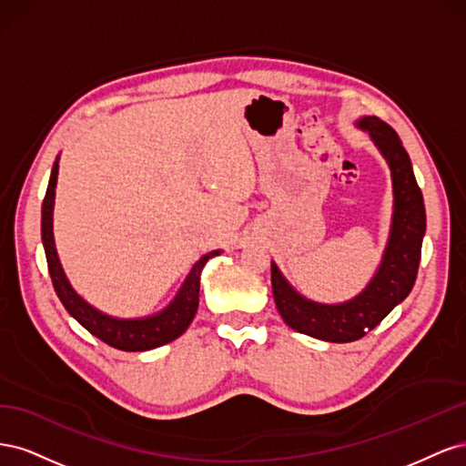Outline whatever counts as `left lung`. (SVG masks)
I'll return each mask as SVG.
<instances>
[{
  "instance_id": "obj_1",
  "label": "left lung",
  "mask_w": 466,
  "mask_h": 466,
  "mask_svg": "<svg viewBox=\"0 0 466 466\" xmlns=\"http://www.w3.org/2000/svg\"><path fill=\"white\" fill-rule=\"evenodd\" d=\"M356 126L370 134L392 178L390 231L377 272L356 298L330 305L307 299L272 262V293L284 322L301 334L336 344L360 340L406 299L414 288L426 235L424 198L399 134L377 116H361Z\"/></svg>"
}]
</instances>
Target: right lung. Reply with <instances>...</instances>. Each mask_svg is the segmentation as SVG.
<instances>
[{
    "instance_id": "obj_1",
    "label": "right lung",
    "mask_w": 466,
    "mask_h": 466,
    "mask_svg": "<svg viewBox=\"0 0 466 466\" xmlns=\"http://www.w3.org/2000/svg\"><path fill=\"white\" fill-rule=\"evenodd\" d=\"M58 161L56 157L52 175L48 180V188L45 202H42V245H45L48 272L56 293L66 307V311L72 315L83 329H87L98 340L105 344L122 350V351H146L159 348L177 340L185 332L198 311V295H200V274L209 258L221 255V250H211L192 266L187 279L182 281L180 289L161 311L139 317V319H118L110 317L96 307L87 303L81 295L72 288L64 272L62 262L58 258V250L54 243V198H56V182H58Z\"/></svg>"
}]
</instances>
